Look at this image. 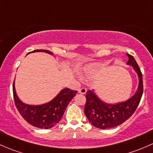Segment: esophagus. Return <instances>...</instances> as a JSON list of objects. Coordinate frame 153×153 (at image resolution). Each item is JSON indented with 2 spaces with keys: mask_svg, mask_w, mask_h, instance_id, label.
Returning a JSON list of instances; mask_svg holds the SVG:
<instances>
[{
  "mask_svg": "<svg viewBox=\"0 0 153 153\" xmlns=\"http://www.w3.org/2000/svg\"><path fill=\"white\" fill-rule=\"evenodd\" d=\"M86 92H87V89H86L85 88H82L79 90V94H85Z\"/></svg>",
  "mask_w": 153,
  "mask_h": 153,
  "instance_id": "obj_1",
  "label": "esophagus"
}]
</instances>
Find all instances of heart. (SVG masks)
I'll use <instances>...</instances> for the list:
<instances>
[{
	"mask_svg": "<svg viewBox=\"0 0 153 153\" xmlns=\"http://www.w3.org/2000/svg\"><path fill=\"white\" fill-rule=\"evenodd\" d=\"M96 71H97V67L94 65H91L85 69V74L88 77H91L96 73Z\"/></svg>",
	"mask_w": 153,
	"mask_h": 153,
	"instance_id": "obj_1",
	"label": "heart"
}]
</instances>
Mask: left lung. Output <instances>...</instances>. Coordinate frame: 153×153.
I'll list each match as a JSON object with an SVG mask.
<instances>
[{"instance_id": "obj_1", "label": "left lung", "mask_w": 153, "mask_h": 153, "mask_svg": "<svg viewBox=\"0 0 153 153\" xmlns=\"http://www.w3.org/2000/svg\"><path fill=\"white\" fill-rule=\"evenodd\" d=\"M127 55V64L133 66L139 79L138 90L131 98L125 102L110 105L102 102L94 91L89 90L86 93L85 114L92 125L97 128L110 129L122 124L133 114L141 101L143 94L142 74L135 58L129 53Z\"/></svg>"}]
</instances>
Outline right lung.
<instances>
[{
  "instance_id": "obj_1",
  "label": "right lung",
  "mask_w": 153,
  "mask_h": 153,
  "mask_svg": "<svg viewBox=\"0 0 153 153\" xmlns=\"http://www.w3.org/2000/svg\"><path fill=\"white\" fill-rule=\"evenodd\" d=\"M38 51L46 52L50 54L53 53L43 49H37L31 52ZM12 89L15 106L22 117L31 125L41 129L51 128L60 121L68 105L77 93L76 91L64 88L54 99L48 103L40 105H29L19 100L15 91V80Z\"/></svg>"
}]
</instances>
